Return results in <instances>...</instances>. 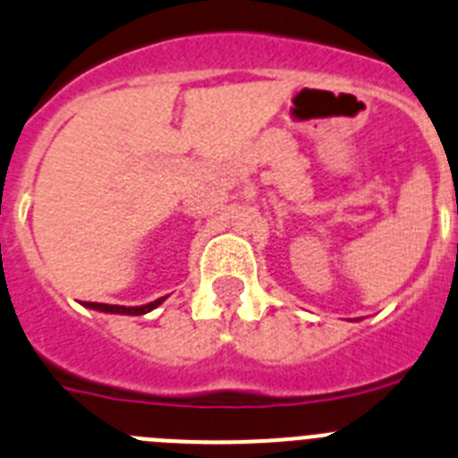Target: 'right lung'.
<instances>
[{"mask_svg":"<svg viewBox=\"0 0 458 458\" xmlns=\"http://www.w3.org/2000/svg\"><path fill=\"white\" fill-rule=\"evenodd\" d=\"M167 301V295L165 298H157V301L147 302V305L140 307H125V305H105V302H82L84 307L96 311H105V314H125V317H141V314H148L151 310H156L157 305H163Z\"/></svg>","mask_w":458,"mask_h":458,"instance_id":"right-lung-1","label":"right lung"}]
</instances>
